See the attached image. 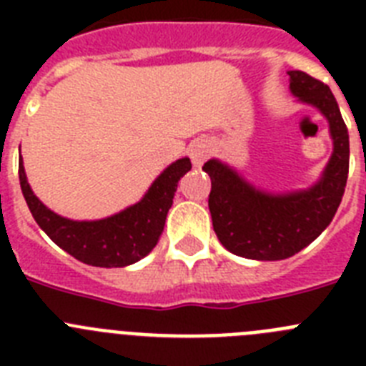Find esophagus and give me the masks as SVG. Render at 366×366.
Returning a JSON list of instances; mask_svg holds the SVG:
<instances>
[{"instance_id": "esophagus-1", "label": "esophagus", "mask_w": 366, "mask_h": 366, "mask_svg": "<svg viewBox=\"0 0 366 366\" xmlns=\"http://www.w3.org/2000/svg\"><path fill=\"white\" fill-rule=\"evenodd\" d=\"M212 154V144L207 139H196L189 148V155L194 167H202L205 159Z\"/></svg>"}]
</instances>
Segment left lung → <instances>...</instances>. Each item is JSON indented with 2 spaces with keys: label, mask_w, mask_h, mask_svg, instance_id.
<instances>
[{
  "label": "left lung",
  "mask_w": 366,
  "mask_h": 366,
  "mask_svg": "<svg viewBox=\"0 0 366 366\" xmlns=\"http://www.w3.org/2000/svg\"><path fill=\"white\" fill-rule=\"evenodd\" d=\"M293 97L317 108L328 121L334 152L315 185L292 192L257 189L234 168L209 159L203 170L212 183L209 211L218 240L251 260H284L312 244L337 212L348 177L347 124L330 87L304 71H287Z\"/></svg>",
  "instance_id": "left-lung-1"
}]
</instances>
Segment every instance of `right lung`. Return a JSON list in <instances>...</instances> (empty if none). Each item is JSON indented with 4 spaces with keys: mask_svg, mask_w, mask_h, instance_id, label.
Segmentation results:
<instances>
[{
    "mask_svg": "<svg viewBox=\"0 0 366 366\" xmlns=\"http://www.w3.org/2000/svg\"><path fill=\"white\" fill-rule=\"evenodd\" d=\"M189 157L168 164L135 205L102 219H69L56 214L34 196L19 155V185L32 218L66 253L95 267H124L147 257L159 240L177 181L189 172Z\"/></svg>",
    "mask_w": 366,
    "mask_h": 366,
    "instance_id": "add662e5",
    "label": "right lung"
}]
</instances>
